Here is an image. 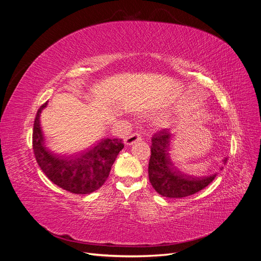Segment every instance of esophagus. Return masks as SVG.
Masks as SVG:
<instances>
[{
	"mask_svg": "<svg viewBox=\"0 0 261 261\" xmlns=\"http://www.w3.org/2000/svg\"><path fill=\"white\" fill-rule=\"evenodd\" d=\"M140 140H141L140 134L133 133L129 136H127L124 139V143L126 146H132L133 144H135V143H137V141H140Z\"/></svg>",
	"mask_w": 261,
	"mask_h": 261,
	"instance_id": "esophagus-1",
	"label": "esophagus"
}]
</instances>
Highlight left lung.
Returning a JSON list of instances; mask_svg holds the SVG:
<instances>
[{
    "instance_id": "1",
    "label": "left lung",
    "mask_w": 261,
    "mask_h": 261,
    "mask_svg": "<svg viewBox=\"0 0 261 261\" xmlns=\"http://www.w3.org/2000/svg\"><path fill=\"white\" fill-rule=\"evenodd\" d=\"M148 174L149 180L158 194L168 198H183L198 193L215 179L217 174H192L179 170L172 158V134L164 129L151 138ZM227 158L223 160L225 165ZM221 167L220 170H222Z\"/></svg>"
}]
</instances>
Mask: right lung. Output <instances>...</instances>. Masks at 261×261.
Segmentation results:
<instances>
[{
	"instance_id": "1",
	"label": "right lung",
	"mask_w": 261,
	"mask_h": 261,
	"mask_svg": "<svg viewBox=\"0 0 261 261\" xmlns=\"http://www.w3.org/2000/svg\"><path fill=\"white\" fill-rule=\"evenodd\" d=\"M48 102L38 110L33 132V147L37 163L51 181L67 192L85 195L96 192L107 180L122 139L103 138L89 147L59 152L46 143L40 126V115Z\"/></svg>"
}]
</instances>
